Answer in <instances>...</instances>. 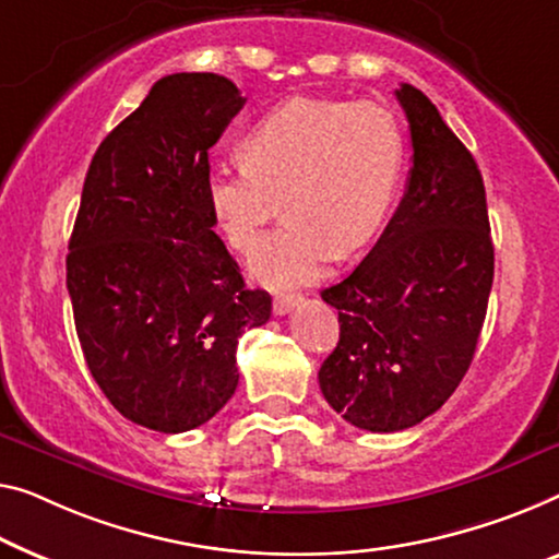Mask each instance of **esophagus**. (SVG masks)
Returning <instances> with one entry per match:
<instances>
[{"label": "esophagus", "mask_w": 559, "mask_h": 559, "mask_svg": "<svg viewBox=\"0 0 559 559\" xmlns=\"http://www.w3.org/2000/svg\"><path fill=\"white\" fill-rule=\"evenodd\" d=\"M298 304H301V296L298 294H278L276 298H273V313L283 316V313H288L290 308H296Z\"/></svg>", "instance_id": "34e87169"}]
</instances>
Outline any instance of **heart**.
Here are the masks:
<instances>
[{"instance_id": "heart-1", "label": "heart", "mask_w": 559, "mask_h": 559, "mask_svg": "<svg viewBox=\"0 0 559 559\" xmlns=\"http://www.w3.org/2000/svg\"><path fill=\"white\" fill-rule=\"evenodd\" d=\"M246 163L207 173V205L240 253L278 213L251 273L273 288L316 281L338 253L359 251L384 226L406 163L396 115L377 103L290 99L246 132Z\"/></svg>"}]
</instances>
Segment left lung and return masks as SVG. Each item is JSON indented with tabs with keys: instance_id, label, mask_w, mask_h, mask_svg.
<instances>
[{
	"instance_id": "obj_1",
	"label": "left lung",
	"mask_w": 559,
	"mask_h": 559,
	"mask_svg": "<svg viewBox=\"0 0 559 559\" xmlns=\"http://www.w3.org/2000/svg\"><path fill=\"white\" fill-rule=\"evenodd\" d=\"M412 132L404 198L364 261L321 298L338 344L321 364L331 409L366 431H402L441 409L474 359L495 278L481 173L431 99L396 90Z\"/></svg>"
}]
</instances>
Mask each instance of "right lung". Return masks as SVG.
<instances>
[{"label":"right lung","mask_w":559,"mask_h":559,"mask_svg":"<svg viewBox=\"0 0 559 559\" xmlns=\"http://www.w3.org/2000/svg\"><path fill=\"white\" fill-rule=\"evenodd\" d=\"M246 97L213 72L157 80L90 163L70 253L87 369L124 419L180 435L236 394L238 338L271 319L215 236L211 150Z\"/></svg>","instance_id":"1"}]
</instances>
